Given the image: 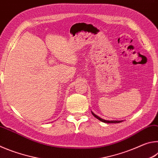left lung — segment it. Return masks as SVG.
Listing matches in <instances>:
<instances>
[{
	"label": "left lung",
	"mask_w": 158,
	"mask_h": 158,
	"mask_svg": "<svg viewBox=\"0 0 158 158\" xmlns=\"http://www.w3.org/2000/svg\"><path fill=\"white\" fill-rule=\"evenodd\" d=\"M92 114L93 115V116L95 117L96 118L100 120V121L103 122V123H121L123 121H106V120H105V119H102V118L99 117L98 116H97V115L95 114L94 113H93V111H91Z\"/></svg>",
	"instance_id": "obj_1"
}]
</instances>
